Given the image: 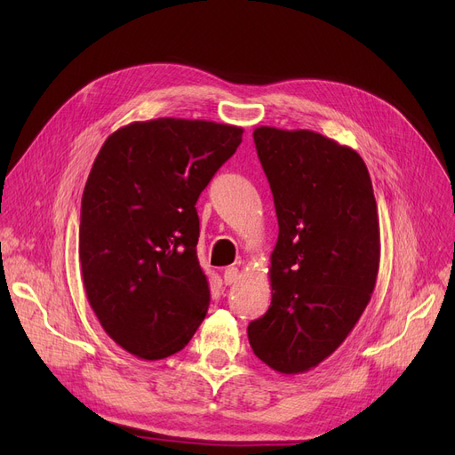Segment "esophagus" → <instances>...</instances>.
Here are the masks:
<instances>
[{"label":"esophagus","mask_w":455,"mask_h":455,"mask_svg":"<svg viewBox=\"0 0 455 455\" xmlns=\"http://www.w3.org/2000/svg\"><path fill=\"white\" fill-rule=\"evenodd\" d=\"M237 278H240V271H237V267H227L225 273H223V280L227 285L234 283Z\"/></svg>","instance_id":"esophagus-1"}]
</instances>
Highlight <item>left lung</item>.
Here are the masks:
<instances>
[{"mask_svg": "<svg viewBox=\"0 0 455 455\" xmlns=\"http://www.w3.org/2000/svg\"><path fill=\"white\" fill-rule=\"evenodd\" d=\"M278 220L271 306L247 328L273 371L317 367L360 321L379 269V221L363 158L319 132L256 127Z\"/></svg>", "mask_w": 455, "mask_h": 455, "instance_id": "obj_1", "label": "left lung"}]
</instances>
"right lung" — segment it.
<instances>
[{
    "instance_id": "add662e5",
    "label": "right lung",
    "mask_w": 455,
    "mask_h": 455,
    "mask_svg": "<svg viewBox=\"0 0 455 455\" xmlns=\"http://www.w3.org/2000/svg\"><path fill=\"white\" fill-rule=\"evenodd\" d=\"M243 129L158 117L112 132L88 175L81 276L108 338L141 360L182 350L210 304L196 203Z\"/></svg>"
}]
</instances>
